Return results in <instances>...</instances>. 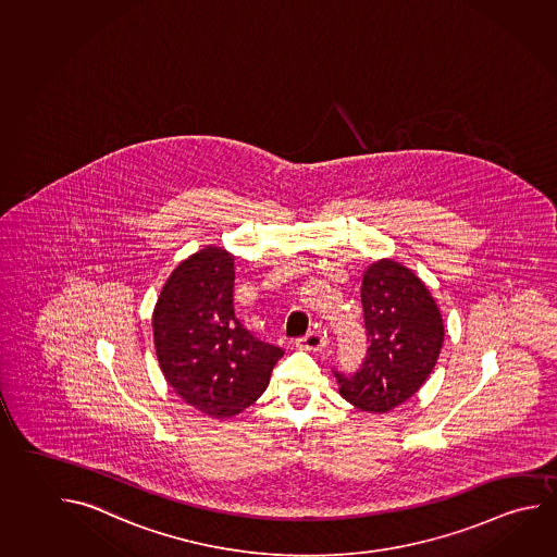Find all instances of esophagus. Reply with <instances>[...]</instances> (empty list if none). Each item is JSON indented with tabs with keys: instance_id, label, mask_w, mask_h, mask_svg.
Listing matches in <instances>:
<instances>
[{
	"instance_id": "34e87169",
	"label": "esophagus",
	"mask_w": 557,
	"mask_h": 557,
	"mask_svg": "<svg viewBox=\"0 0 557 557\" xmlns=\"http://www.w3.org/2000/svg\"><path fill=\"white\" fill-rule=\"evenodd\" d=\"M296 347H298V349L318 352V350H323V347H325V339L321 337L320 333L311 331V333H308V335H304V337H300V339L296 341Z\"/></svg>"
}]
</instances>
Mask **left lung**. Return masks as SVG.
Returning a JSON list of instances; mask_svg holds the SVG:
<instances>
[{
	"label": "left lung",
	"instance_id": "1",
	"mask_svg": "<svg viewBox=\"0 0 557 557\" xmlns=\"http://www.w3.org/2000/svg\"><path fill=\"white\" fill-rule=\"evenodd\" d=\"M360 298L370 347L355 374L335 370V376L349 404L386 413L413 396L433 372L443 349V315L423 281L392 259L368 267Z\"/></svg>",
	"mask_w": 557,
	"mask_h": 557
}]
</instances>
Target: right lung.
<instances>
[{
	"instance_id": "add662e5",
	"label": "right lung",
	"mask_w": 557,
	"mask_h": 557,
	"mask_svg": "<svg viewBox=\"0 0 557 557\" xmlns=\"http://www.w3.org/2000/svg\"><path fill=\"white\" fill-rule=\"evenodd\" d=\"M234 278V255L207 246L175 267L151 315L168 384L214 419H230L255 404L284 355L237 320Z\"/></svg>"
}]
</instances>
